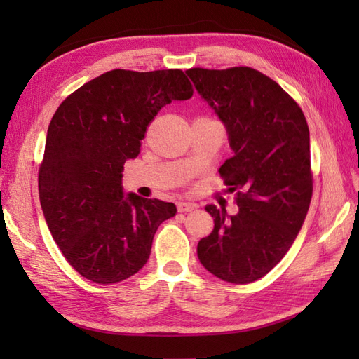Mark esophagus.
<instances>
[{
	"instance_id": "34e87169",
	"label": "esophagus",
	"mask_w": 359,
	"mask_h": 359,
	"mask_svg": "<svg viewBox=\"0 0 359 359\" xmlns=\"http://www.w3.org/2000/svg\"><path fill=\"white\" fill-rule=\"evenodd\" d=\"M194 208H197V205H196L194 202H185V201H180V202H177V211H179V212L193 211Z\"/></svg>"
}]
</instances>
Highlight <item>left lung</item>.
I'll return each instance as SVG.
<instances>
[{
    "label": "left lung",
    "mask_w": 359,
    "mask_h": 359,
    "mask_svg": "<svg viewBox=\"0 0 359 359\" xmlns=\"http://www.w3.org/2000/svg\"><path fill=\"white\" fill-rule=\"evenodd\" d=\"M197 93L224 121L234 151L219 168L239 212L207 205L215 228L197 243L201 264L231 284L265 276L293 245L313 194L306 116L276 81L248 66L193 67Z\"/></svg>",
    "instance_id": "8db88e82"
}]
</instances>
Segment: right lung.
Segmentation results:
<instances>
[{
	"instance_id": "right-lung-1",
	"label": "right lung",
	"mask_w": 359,
	"mask_h": 359,
	"mask_svg": "<svg viewBox=\"0 0 359 359\" xmlns=\"http://www.w3.org/2000/svg\"><path fill=\"white\" fill-rule=\"evenodd\" d=\"M180 69H114L67 95L53 114L38 170L40 203L66 261L95 284H117L148 262L175 205L129 193L121 171L172 100L193 97Z\"/></svg>"
}]
</instances>
